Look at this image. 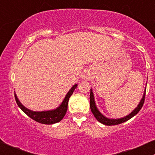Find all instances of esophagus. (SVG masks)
Listing matches in <instances>:
<instances>
[{
	"label": "esophagus",
	"mask_w": 155,
	"mask_h": 155,
	"mask_svg": "<svg viewBox=\"0 0 155 155\" xmlns=\"http://www.w3.org/2000/svg\"><path fill=\"white\" fill-rule=\"evenodd\" d=\"M82 78L83 79L86 80V81H89V80H90L91 78H92V75H91V73L89 72V71H86L83 73Z\"/></svg>",
	"instance_id": "obj_1"
}]
</instances>
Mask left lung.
<instances>
[{
	"instance_id": "1",
	"label": "left lung",
	"mask_w": 155,
	"mask_h": 155,
	"mask_svg": "<svg viewBox=\"0 0 155 155\" xmlns=\"http://www.w3.org/2000/svg\"><path fill=\"white\" fill-rule=\"evenodd\" d=\"M145 97H146V90H145L144 94L143 95V98H142L141 101H140V103H139L138 106L132 111L130 114H128L127 116H125L123 118H121V119H108V118L105 117L103 114H101L100 113V111L98 110V108H97L96 104H95V98H94V95L93 92H92V89H90V98H89V100H90V109L91 111H92V114L94 115V116L95 117V119L101 123L104 124L105 125H119V124L123 123V122H126V121L129 120L130 119H131L133 116H134L135 115H137V113H139V111L141 110L142 107H143V104H144L145 101Z\"/></svg>"
}]
</instances>
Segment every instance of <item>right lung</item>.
<instances>
[{"mask_svg":"<svg viewBox=\"0 0 155 155\" xmlns=\"http://www.w3.org/2000/svg\"><path fill=\"white\" fill-rule=\"evenodd\" d=\"M78 84H74L71 89L66 94V97L63 99V102L57 108L54 110H47V111H32L28 109L25 107L19 101V100L17 98V95L15 92V101H16L17 104L19 107L21 108L24 113H26L30 118L32 119L35 120L36 122H39L41 124H45V125H52V124L57 123V122H60L64 117L66 115L67 109H68V100H69L70 96L72 95L74 89L77 87Z\"/></svg>","mask_w":155,"mask_h":155,"instance_id":"1","label":"right lung"}]
</instances>
